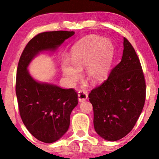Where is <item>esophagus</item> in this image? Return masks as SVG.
Wrapping results in <instances>:
<instances>
[{"mask_svg":"<svg viewBox=\"0 0 159 159\" xmlns=\"http://www.w3.org/2000/svg\"><path fill=\"white\" fill-rule=\"evenodd\" d=\"M88 94L86 91L80 90L79 92H78V99H79V101L80 102L85 101V100L88 98Z\"/></svg>","mask_w":159,"mask_h":159,"instance_id":"1","label":"esophagus"}]
</instances>
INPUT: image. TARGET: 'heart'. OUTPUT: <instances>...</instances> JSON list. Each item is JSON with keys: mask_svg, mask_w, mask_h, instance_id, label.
<instances>
[{"mask_svg": "<svg viewBox=\"0 0 159 159\" xmlns=\"http://www.w3.org/2000/svg\"><path fill=\"white\" fill-rule=\"evenodd\" d=\"M114 48L110 41L101 37L91 35L75 43L71 49V63L64 61L62 65L64 75L71 84L81 77V71L87 66V77L91 81H103L109 73L114 59Z\"/></svg>", "mask_w": 159, "mask_h": 159, "instance_id": "1", "label": "heart"}]
</instances>
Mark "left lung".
I'll use <instances>...</instances> for the list:
<instances>
[{
  "label": "left lung",
  "instance_id": "left-lung-1",
  "mask_svg": "<svg viewBox=\"0 0 159 159\" xmlns=\"http://www.w3.org/2000/svg\"><path fill=\"white\" fill-rule=\"evenodd\" d=\"M145 95L146 84L140 59L125 38L120 63L88 95L97 133L108 141L125 137L133 129L142 112Z\"/></svg>",
  "mask_w": 159,
  "mask_h": 159
}]
</instances>
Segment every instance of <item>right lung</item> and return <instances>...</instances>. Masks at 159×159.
I'll return each mask as SVG.
<instances>
[{
	"mask_svg": "<svg viewBox=\"0 0 159 159\" xmlns=\"http://www.w3.org/2000/svg\"><path fill=\"white\" fill-rule=\"evenodd\" d=\"M75 32L52 31L39 33L29 41L19 58L16 94L24 125L34 138L51 143L68 130L71 111L78 104L75 89L35 81L27 67L39 52L55 50Z\"/></svg>",
	"mask_w": 159,
	"mask_h": 159,
	"instance_id": "add662e5",
	"label": "right lung"
}]
</instances>
